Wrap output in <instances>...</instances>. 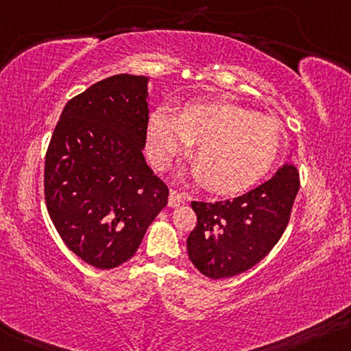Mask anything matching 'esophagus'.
<instances>
[{
  "label": "esophagus",
  "mask_w": 351,
  "mask_h": 351,
  "mask_svg": "<svg viewBox=\"0 0 351 351\" xmlns=\"http://www.w3.org/2000/svg\"><path fill=\"white\" fill-rule=\"evenodd\" d=\"M185 199H186L185 193H180L177 190H171V193H169V207L180 206V204L185 201Z\"/></svg>",
  "instance_id": "34e87169"
}]
</instances>
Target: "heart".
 <instances>
[{
  "instance_id": "obj_1",
  "label": "heart",
  "mask_w": 351,
  "mask_h": 351,
  "mask_svg": "<svg viewBox=\"0 0 351 351\" xmlns=\"http://www.w3.org/2000/svg\"><path fill=\"white\" fill-rule=\"evenodd\" d=\"M145 143L158 169L196 144L193 176L208 190L234 194L268 174L281 152L282 132L271 117L232 101H191L174 116L154 111Z\"/></svg>"
}]
</instances>
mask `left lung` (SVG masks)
Listing matches in <instances>:
<instances>
[{"mask_svg":"<svg viewBox=\"0 0 351 351\" xmlns=\"http://www.w3.org/2000/svg\"><path fill=\"white\" fill-rule=\"evenodd\" d=\"M298 190L300 172L289 163L243 196L193 201L197 223L186 240L193 265L212 279L237 276L257 265L282 237Z\"/></svg>","mask_w":351,"mask_h":351,"instance_id":"obj_1","label":"left lung"}]
</instances>
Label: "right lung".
<instances>
[{
  "mask_svg": "<svg viewBox=\"0 0 351 351\" xmlns=\"http://www.w3.org/2000/svg\"><path fill=\"white\" fill-rule=\"evenodd\" d=\"M147 77L105 78L67 101L45 155L44 193L59 237L100 269L134 256L169 188L145 165Z\"/></svg>",
  "mask_w": 351,
  "mask_h": 351,
  "instance_id": "add662e5",
  "label": "right lung"
}]
</instances>
